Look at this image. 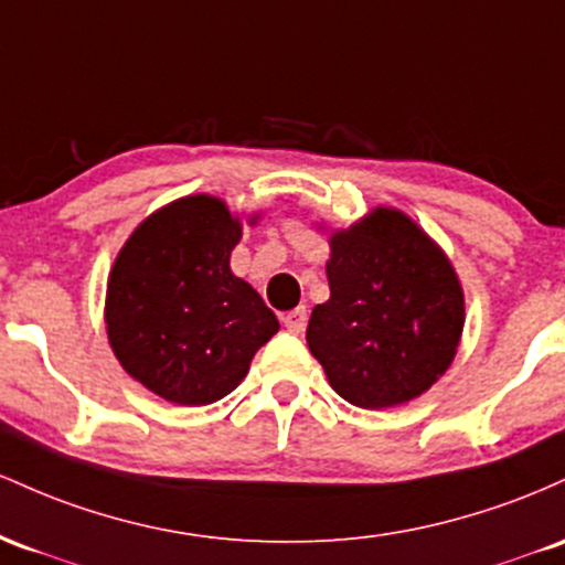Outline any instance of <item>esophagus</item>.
<instances>
[{"label":"esophagus","mask_w":565,"mask_h":565,"mask_svg":"<svg viewBox=\"0 0 565 565\" xmlns=\"http://www.w3.org/2000/svg\"><path fill=\"white\" fill-rule=\"evenodd\" d=\"M307 320H309L307 307H296V309H290V312H285V317H282L285 328H288L290 333H301L303 328H307Z\"/></svg>","instance_id":"1"}]
</instances>
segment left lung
Segmentation results:
<instances>
[{
	"instance_id": "obj_1",
	"label": "left lung",
	"mask_w": 565,
	"mask_h": 565,
	"mask_svg": "<svg viewBox=\"0 0 565 565\" xmlns=\"http://www.w3.org/2000/svg\"><path fill=\"white\" fill-rule=\"evenodd\" d=\"M331 299L307 344L328 384L358 408L424 395L448 371L465 331V290L446 250L397 207H373L328 234Z\"/></svg>"
}]
</instances>
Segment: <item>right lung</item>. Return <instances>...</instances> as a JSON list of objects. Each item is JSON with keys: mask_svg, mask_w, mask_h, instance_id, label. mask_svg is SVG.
I'll return each mask as SVG.
<instances>
[{"mask_svg": "<svg viewBox=\"0 0 565 565\" xmlns=\"http://www.w3.org/2000/svg\"><path fill=\"white\" fill-rule=\"evenodd\" d=\"M239 239L243 215L213 194H189L146 215L114 258L104 307L111 352L162 401H221L280 331L262 296L232 271Z\"/></svg>", "mask_w": 565, "mask_h": 565, "instance_id": "1", "label": "right lung"}]
</instances>
